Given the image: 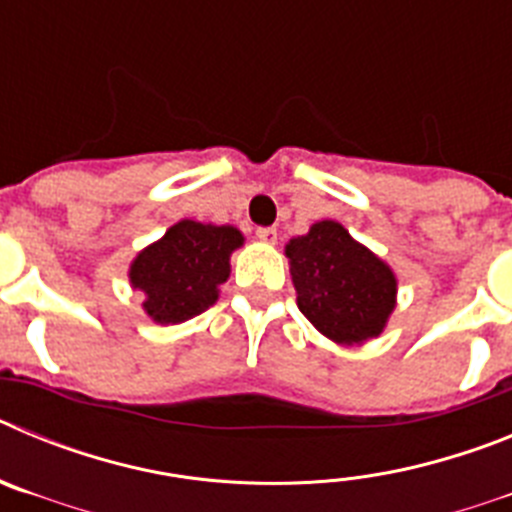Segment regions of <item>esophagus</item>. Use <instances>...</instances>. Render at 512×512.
<instances>
[{
  "mask_svg": "<svg viewBox=\"0 0 512 512\" xmlns=\"http://www.w3.org/2000/svg\"><path fill=\"white\" fill-rule=\"evenodd\" d=\"M256 238L264 243H277V228H259L256 230Z\"/></svg>",
  "mask_w": 512,
  "mask_h": 512,
  "instance_id": "1",
  "label": "esophagus"
}]
</instances>
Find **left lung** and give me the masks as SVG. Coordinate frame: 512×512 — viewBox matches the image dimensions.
<instances>
[{
    "mask_svg": "<svg viewBox=\"0 0 512 512\" xmlns=\"http://www.w3.org/2000/svg\"><path fill=\"white\" fill-rule=\"evenodd\" d=\"M297 307L341 346H361L387 328L397 305L392 266L336 220H320L284 246Z\"/></svg>",
    "mask_w": 512,
    "mask_h": 512,
    "instance_id": "obj_1",
    "label": "left lung"
}]
</instances>
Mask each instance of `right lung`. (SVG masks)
Instances as JSON below:
<instances>
[{"mask_svg":"<svg viewBox=\"0 0 512 512\" xmlns=\"http://www.w3.org/2000/svg\"><path fill=\"white\" fill-rule=\"evenodd\" d=\"M233 225L179 220L130 261V287L158 325H176L212 307L230 277V256L243 246Z\"/></svg>","mask_w":512,"mask_h":512,"instance_id":"1","label":"right lung"}]
</instances>
